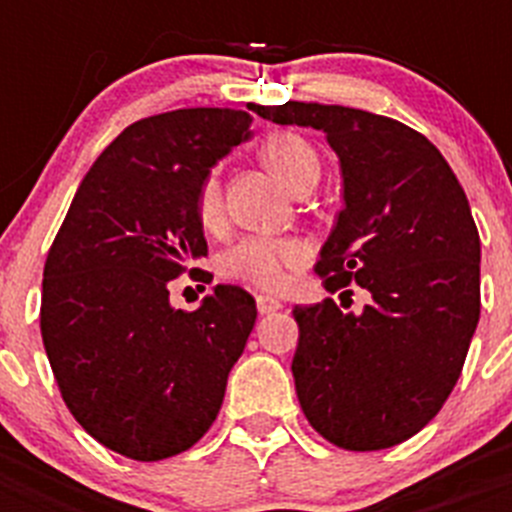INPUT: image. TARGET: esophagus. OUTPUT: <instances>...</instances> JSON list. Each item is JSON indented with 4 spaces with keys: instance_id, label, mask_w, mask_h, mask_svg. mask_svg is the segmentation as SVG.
I'll use <instances>...</instances> for the list:
<instances>
[{
    "instance_id": "esophagus-1",
    "label": "esophagus",
    "mask_w": 512,
    "mask_h": 512,
    "mask_svg": "<svg viewBox=\"0 0 512 512\" xmlns=\"http://www.w3.org/2000/svg\"><path fill=\"white\" fill-rule=\"evenodd\" d=\"M281 308H284V305H281V300H276V297L257 295V311L263 313V316H268V313L281 311Z\"/></svg>"
}]
</instances>
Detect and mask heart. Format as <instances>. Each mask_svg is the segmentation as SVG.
Instances as JSON below:
<instances>
[{
	"instance_id": "heart-1",
	"label": "heart",
	"mask_w": 512,
	"mask_h": 512,
	"mask_svg": "<svg viewBox=\"0 0 512 512\" xmlns=\"http://www.w3.org/2000/svg\"><path fill=\"white\" fill-rule=\"evenodd\" d=\"M263 162L281 183L297 191L308 180H319V154L297 132H273L260 148ZM196 217L201 228L215 231L223 223V185L220 175L209 172L196 196ZM311 260L308 241L297 236H247L223 257V273L233 281L265 292H284L300 268Z\"/></svg>"
}]
</instances>
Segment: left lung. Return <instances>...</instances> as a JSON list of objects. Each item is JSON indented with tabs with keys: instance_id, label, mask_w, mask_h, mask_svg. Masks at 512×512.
<instances>
[{
	"instance_id": "1",
	"label": "left lung",
	"mask_w": 512,
	"mask_h": 512,
	"mask_svg": "<svg viewBox=\"0 0 512 512\" xmlns=\"http://www.w3.org/2000/svg\"><path fill=\"white\" fill-rule=\"evenodd\" d=\"M263 119L327 135L342 204L316 273L335 295L295 305L292 374L305 417L348 452L396 446L428 425L460 380L481 313V239L460 180L412 127L358 108L289 100Z\"/></svg>"
}]
</instances>
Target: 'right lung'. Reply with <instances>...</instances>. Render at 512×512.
Masks as SVG:
<instances>
[{
    "label": "right lung",
    "instance_id": "right-lung-1",
    "mask_svg": "<svg viewBox=\"0 0 512 512\" xmlns=\"http://www.w3.org/2000/svg\"><path fill=\"white\" fill-rule=\"evenodd\" d=\"M236 108H177L130 124L84 175L42 279V340L74 420L111 452L156 462L215 422L231 366L255 327V297L217 284L196 311L170 281L207 241L196 196L212 164L247 140Z\"/></svg>",
    "mask_w": 512,
    "mask_h": 512
}]
</instances>
